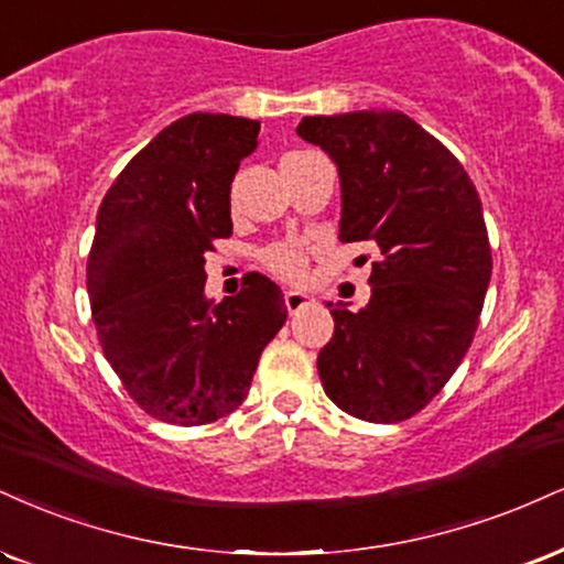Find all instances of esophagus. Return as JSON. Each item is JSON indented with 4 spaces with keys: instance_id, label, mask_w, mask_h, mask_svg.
<instances>
[{
    "instance_id": "1",
    "label": "esophagus",
    "mask_w": 564,
    "mask_h": 564,
    "mask_svg": "<svg viewBox=\"0 0 564 564\" xmlns=\"http://www.w3.org/2000/svg\"><path fill=\"white\" fill-rule=\"evenodd\" d=\"M283 302H286V307H289V312L291 315H294V312H300V310H304V307H310V304H315V296L312 294H307V291H286V294H283Z\"/></svg>"
}]
</instances>
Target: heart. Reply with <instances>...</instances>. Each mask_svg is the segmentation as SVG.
I'll use <instances>...</instances> for the list:
<instances>
[{
	"mask_svg": "<svg viewBox=\"0 0 564 564\" xmlns=\"http://www.w3.org/2000/svg\"><path fill=\"white\" fill-rule=\"evenodd\" d=\"M262 260L278 278H286V281H300L304 275V262H307L304 249L296 243H273L264 249Z\"/></svg>",
	"mask_w": 564,
	"mask_h": 564,
	"instance_id": "b5f03b06",
	"label": "heart"
}]
</instances>
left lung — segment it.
<instances>
[{
    "label": "left lung",
    "mask_w": 564,
    "mask_h": 564,
    "mask_svg": "<svg viewBox=\"0 0 564 564\" xmlns=\"http://www.w3.org/2000/svg\"><path fill=\"white\" fill-rule=\"evenodd\" d=\"M296 133L338 171V241H376L370 302H328L334 338L317 355L330 402L399 423L444 389L470 349L491 281L478 192L459 160L397 110L315 115Z\"/></svg>",
    "instance_id": "obj_1"
}]
</instances>
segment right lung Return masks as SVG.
<instances>
[{"mask_svg":"<svg viewBox=\"0 0 564 564\" xmlns=\"http://www.w3.org/2000/svg\"><path fill=\"white\" fill-rule=\"evenodd\" d=\"M260 120L192 112L154 135L101 199L86 286L107 362L141 410L205 425L247 399L262 349L286 323L268 275L205 294V252L230 236V183Z\"/></svg>","mask_w":564,"mask_h":564,"instance_id":"add662e5","label":"right lung"}]
</instances>
